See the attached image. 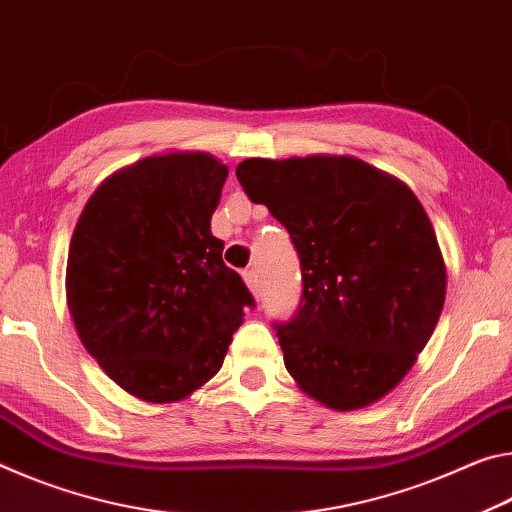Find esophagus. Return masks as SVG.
<instances>
[{"instance_id": "esophagus-1", "label": "esophagus", "mask_w": 512, "mask_h": 512, "mask_svg": "<svg viewBox=\"0 0 512 512\" xmlns=\"http://www.w3.org/2000/svg\"><path fill=\"white\" fill-rule=\"evenodd\" d=\"M242 279H245V283H247V288L251 290V295L254 297H258V272L254 270V267H251V270H245L242 272Z\"/></svg>"}]
</instances>
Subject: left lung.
Instances as JSON below:
<instances>
[{
  "mask_svg": "<svg viewBox=\"0 0 512 512\" xmlns=\"http://www.w3.org/2000/svg\"><path fill=\"white\" fill-rule=\"evenodd\" d=\"M236 177L299 254L304 297L276 335L301 392L333 410L388 395L429 342L447 295L420 199L356 156L247 158Z\"/></svg>",
  "mask_w": 512,
  "mask_h": 512,
  "instance_id": "8db88e82",
  "label": "left lung"
}]
</instances>
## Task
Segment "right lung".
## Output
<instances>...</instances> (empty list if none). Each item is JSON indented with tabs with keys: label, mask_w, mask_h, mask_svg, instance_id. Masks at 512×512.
<instances>
[{
	"label": "right lung",
	"mask_w": 512,
	"mask_h": 512,
	"mask_svg": "<svg viewBox=\"0 0 512 512\" xmlns=\"http://www.w3.org/2000/svg\"><path fill=\"white\" fill-rule=\"evenodd\" d=\"M229 167L206 152L140 158L99 183L67 251L65 297L88 354L149 404L220 372L254 306L211 233Z\"/></svg>",
	"instance_id": "right-lung-1"
}]
</instances>
